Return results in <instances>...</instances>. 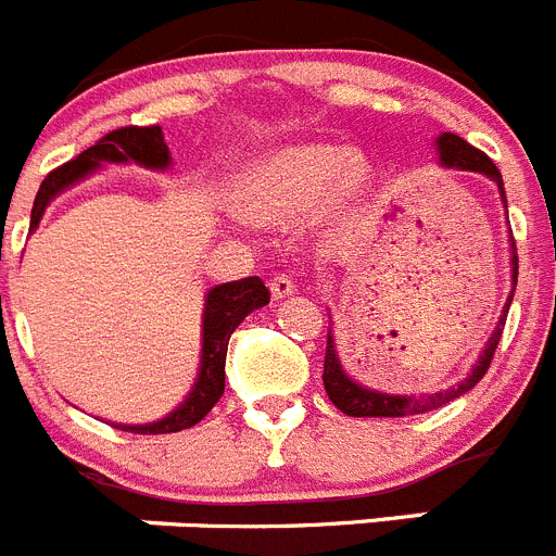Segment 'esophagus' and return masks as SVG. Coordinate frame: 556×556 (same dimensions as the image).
<instances>
[{
    "label": "esophagus",
    "instance_id": "1",
    "mask_svg": "<svg viewBox=\"0 0 556 556\" xmlns=\"http://www.w3.org/2000/svg\"><path fill=\"white\" fill-rule=\"evenodd\" d=\"M269 292H273L275 301H283V298L294 294V281L289 275H275L273 283H269Z\"/></svg>",
    "mask_w": 556,
    "mask_h": 556
}]
</instances>
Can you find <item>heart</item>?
<instances>
[{"mask_svg": "<svg viewBox=\"0 0 556 556\" xmlns=\"http://www.w3.org/2000/svg\"><path fill=\"white\" fill-rule=\"evenodd\" d=\"M372 186L370 161L342 141H289L273 147L242 172L236 208L262 225H281L317 208L331 230L358 217Z\"/></svg>", "mask_w": 556, "mask_h": 556, "instance_id": "1", "label": "heart"}]
</instances>
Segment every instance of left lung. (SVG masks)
Segmentation results:
<instances>
[{"instance_id":"obj_1","label":"left lung","mask_w":556,"mask_h":556,"mask_svg":"<svg viewBox=\"0 0 556 556\" xmlns=\"http://www.w3.org/2000/svg\"><path fill=\"white\" fill-rule=\"evenodd\" d=\"M437 159H440V166L445 169H459V172H479L484 178L493 180L498 186L501 194V205L507 208V191H504V180H501V172L493 161L484 155L481 150L470 147L468 141L454 136V132H443V136H437L434 141ZM509 219V217H507ZM509 278H513V289H509V298L501 308V317L495 323L493 333L484 342V351L479 353L476 358V365L470 367V372L462 378L459 384L448 387V390L440 392H420V395H392V392H381V390H370V387L358 384L356 378H351V372L342 367V358L337 353V342H333L331 326H328V348H326V365H323V384H326L328 397H331V404L337 406L339 412H345L351 417H406V415H424V412L440 409V406L451 404L454 397L465 395V392L473 390L476 384L481 381V376L488 372L490 362H493V353L501 342V331H504V323H507V312L509 303H513L515 294V283H518V253H515V242H513V230H509ZM328 323L331 320V314H328Z\"/></svg>"}]
</instances>
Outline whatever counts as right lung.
<instances>
[{
  "mask_svg": "<svg viewBox=\"0 0 556 556\" xmlns=\"http://www.w3.org/2000/svg\"><path fill=\"white\" fill-rule=\"evenodd\" d=\"M105 164H139L144 169L164 172L172 166V155L159 125L119 127V130L108 132L94 147L83 150L75 161L58 166L55 172H49L47 178H43L41 189L36 194V203H33V214H29V228H38L43 211L49 208V203L61 191L72 189V186L86 180L88 175H94ZM267 303L269 289L255 275L253 278L219 283V287L208 289L203 303V351H200V370L186 401L175 406L166 417L155 420V424H116V429L136 431V434H172V431H184L191 429V426H198L214 409V404H217L219 395L225 392V353H228L230 333L236 331V326L250 312L267 306Z\"/></svg>",
  "mask_w": 556,
  "mask_h": 556,
  "instance_id": "add662e5",
  "label": "right lung"
}]
</instances>
